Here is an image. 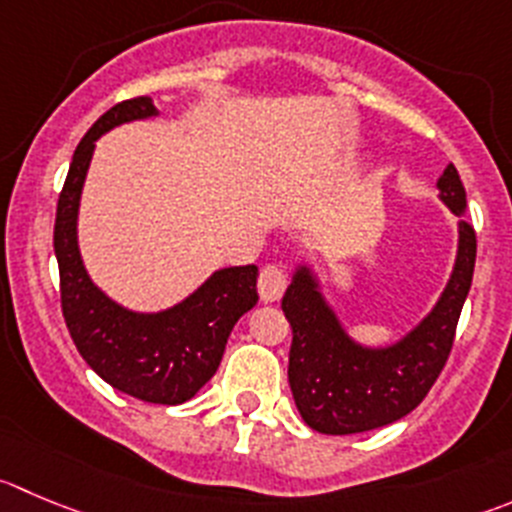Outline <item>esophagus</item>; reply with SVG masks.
<instances>
[{"label": "esophagus", "instance_id": "obj_1", "mask_svg": "<svg viewBox=\"0 0 512 512\" xmlns=\"http://www.w3.org/2000/svg\"><path fill=\"white\" fill-rule=\"evenodd\" d=\"M286 284H289V279H286V271L281 264H269L261 269L259 274V296L261 301H279L281 296H284L286 291Z\"/></svg>", "mask_w": 512, "mask_h": 512}]
</instances>
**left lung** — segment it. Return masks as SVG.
Here are the masks:
<instances>
[{"mask_svg": "<svg viewBox=\"0 0 512 512\" xmlns=\"http://www.w3.org/2000/svg\"><path fill=\"white\" fill-rule=\"evenodd\" d=\"M437 188L452 213L465 216L467 196L455 165H447ZM475 251V228L460 221V248L445 294L415 332L387 349L354 344L324 304L309 271H296L281 309L291 324V394L311 430L324 435L377 430L420 405L450 357L472 284Z\"/></svg>", "mask_w": 512, "mask_h": 512, "instance_id": "8db88e82", "label": "left lung"}]
</instances>
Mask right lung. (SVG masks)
<instances>
[{
	"label": "right lung",
	"mask_w": 512,
	"mask_h": 512,
	"mask_svg": "<svg viewBox=\"0 0 512 512\" xmlns=\"http://www.w3.org/2000/svg\"><path fill=\"white\" fill-rule=\"evenodd\" d=\"M148 95L110 107L77 145L57 201L55 256L60 304L70 337L87 364L120 392L153 405H180L216 374L233 324L259 301L256 266L221 269L183 304L133 314L90 281L77 248V206L95 140L128 120L150 118Z\"/></svg>",
	"instance_id": "obj_1"
}]
</instances>
